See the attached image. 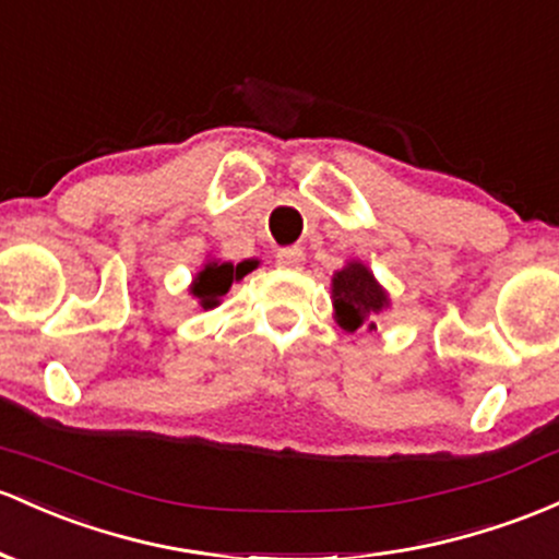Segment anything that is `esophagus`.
I'll list each match as a JSON object with an SVG mask.
<instances>
[{
	"mask_svg": "<svg viewBox=\"0 0 559 559\" xmlns=\"http://www.w3.org/2000/svg\"><path fill=\"white\" fill-rule=\"evenodd\" d=\"M305 262V251L299 247H286L278 251V257H275V265L284 267V270H299Z\"/></svg>",
	"mask_w": 559,
	"mask_h": 559,
	"instance_id": "obj_1",
	"label": "esophagus"
}]
</instances>
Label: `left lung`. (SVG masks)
Instances as JSON below:
<instances>
[{
	"label": "left lung",
	"mask_w": 559,
	"mask_h": 559,
	"mask_svg": "<svg viewBox=\"0 0 559 559\" xmlns=\"http://www.w3.org/2000/svg\"><path fill=\"white\" fill-rule=\"evenodd\" d=\"M390 294L360 260H347L331 275V308L334 321L355 334L358 329H377L373 318L390 310Z\"/></svg>",
	"instance_id": "8db88e82"
}]
</instances>
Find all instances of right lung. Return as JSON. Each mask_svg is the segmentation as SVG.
I'll use <instances>...</instances> for the list:
<instances>
[{
	"instance_id": "obj_1",
	"label": "right lung",
	"mask_w": 559,
	"mask_h": 559,
	"mask_svg": "<svg viewBox=\"0 0 559 559\" xmlns=\"http://www.w3.org/2000/svg\"><path fill=\"white\" fill-rule=\"evenodd\" d=\"M257 267V260H243L238 265H233L228 260H217V257H210L204 260L199 273L190 281L188 294L199 302L201 310H214L219 302H223L225 294L230 292L233 284L243 278V275L251 273Z\"/></svg>"
}]
</instances>
